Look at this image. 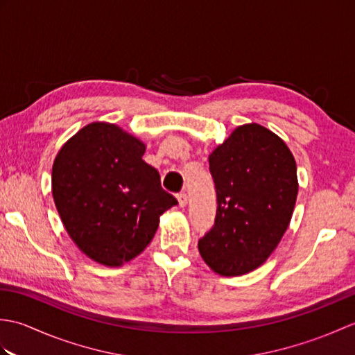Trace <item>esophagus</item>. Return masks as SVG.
<instances>
[{"instance_id": "obj_1", "label": "esophagus", "mask_w": 355, "mask_h": 355, "mask_svg": "<svg viewBox=\"0 0 355 355\" xmlns=\"http://www.w3.org/2000/svg\"><path fill=\"white\" fill-rule=\"evenodd\" d=\"M177 200H178L180 207H184L187 205V195H186V192H180L177 195Z\"/></svg>"}]
</instances>
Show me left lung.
Returning <instances> with one entry per match:
<instances>
[{"mask_svg": "<svg viewBox=\"0 0 355 355\" xmlns=\"http://www.w3.org/2000/svg\"><path fill=\"white\" fill-rule=\"evenodd\" d=\"M216 191L214 227L198 241L215 273L258 268L288 227L297 197V169L288 146L258 123L238 126L209 155Z\"/></svg>", "mask_w": 355, "mask_h": 355, "instance_id": "8db88e82", "label": "left lung"}]
</instances>
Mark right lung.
<instances>
[{
  "instance_id": "right-lung-1",
  "label": "right lung",
  "mask_w": 355,
  "mask_h": 355,
  "mask_svg": "<svg viewBox=\"0 0 355 355\" xmlns=\"http://www.w3.org/2000/svg\"><path fill=\"white\" fill-rule=\"evenodd\" d=\"M145 145L111 123H89L56 155L51 191L59 216L82 252L119 267L145 250L158 218L178 201L143 160Z\"/></svg>"
}]
</instances>
